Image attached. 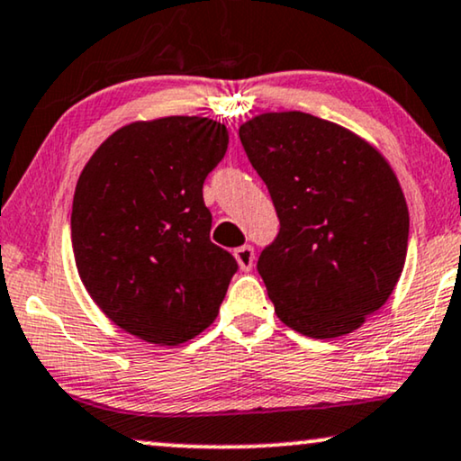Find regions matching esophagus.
<instances>
[{
	"mask_svg": "<svg viewBox=\"0 0 461 461\" xmlns=\"http://www.w3.org/2000/svg\"><path fill=\"white\" fill-rule=\"evenodd\" d=\"M233 257H236V261L242 271H250L252 265H255V250H252V246L249 244L240 246V249L233 250Z\"/></svg>",
	"mask_w": 461,
	"mask_h": 461,
	"instance_id": "34e87169",
	"label": "esophagus"
}]
</instances>
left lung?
Returning <instances> with one entry per match:
<instances>
[{
  "mask_svg": "<svg viewBox=\"0 0 461 461\" xmlns=\"http://www.w3.org/2000/svg\"><path fill=\"white\" fill-rule=\"evenodd\" d=\"M240 141L280 219L257 263L277 317L311 339L351 334L403 271L410 212L397 175L359 135L298 110L246 121Z\"/></svg>",
  "mask_w": 461,
  "mask_h": 461,
  "instance_id": "left-lung-1",
  "label": "left lung"
}]
</instances>
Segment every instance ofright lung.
Wrapping results in <instances>:
<instances>
[{
	"label": "right lung",
	"mask_w": 461,
	"mask_h": 461,
	"mask_svg": "<svg viewBox=\"0 0 461 461\" xmlns=\"http://www.w3.org/2000/svg\"><path fill=\"white\" fill-rule=\"evenodd\" d=\"M204 116L138 121L114 131L79 175L75 263L102 313L125 332L177 347L215 321L238 263L211 242L203 185L228 150Z\"/></svg>",
	"instance_id": "add662e5"
}]
</instances>
